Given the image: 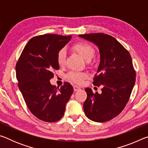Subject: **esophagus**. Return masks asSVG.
I'll list each match as a JSON object with an SVG mask.
<instances>
[{
  "mask_svg": "<svg viewBox=\"0 0 148 148\" xmlns=\"http://www.w3.org/2000/svg\"><path fill=\"white\" fill-rule=\"evenodd\" d=\"M73 88H74V91H79V90H80L79 87L76 86H74L73 87Z\"/></svg>",
  "mask_w": 148,
  "mask_h": 148,
  "instance_id": "1",
  "label": "esophagus"
}]
</instances>
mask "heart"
Segmentation results:
<instances>
[{
    "label": "heart",
    "instance_id": "heart-1",
    "mask_svg": "<svg viewBox=\"0 0 148 148\" xmlns=\"http://www.w3.org/2000/svg\"><path fill=\"white\" fill-rule=\"evenodd\" d=\"M73 49L77 51L86 61H90L95 54V49L91 45L85 42H79L75 44ZM66 57V50L62 48L59 50L57 53V61L60 66H62L65 63ZM68 79L77 84H81L83 79L87 77V74L84 72H71L67 74Z\"/></svg>",
    "mask_w": 148,
    "mask_h": 148
}]
</instances>
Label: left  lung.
<instances>
[{
  "mask_svg": "<svg viewBox=\"0 0 148 148\" xmlns=\"http://www.w3.org/2000/svg\"><path fill=\"white\" fill-rule=\"evenodd\" d=\"M79 36L98 47L100 63L92 84L102 86L101 94L93 93L90 88L85 89L87 97L84 103V112L93 121H108L124 109L134 86L136 72L131 55L110 35L92 33Z\"/></svg>",
  "mask_w": 148,
  "mask_h": 148,
  "instance_id": "8db88e82",
  "label": "left lung"
}]
</instances>
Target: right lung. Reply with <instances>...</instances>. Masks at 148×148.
<instances>
[{
  "label": "right lung",
  "instance_id": "add662e5",
  "mask_svg": "<svg viewBox=\"0 0 148 148\" xmlns=\"http://www.w3.org/2000/svg\"><path fill=\"white\" fill-rule=\"evenodd\" d=\"M72 38L47 34L28 42L17 61L18 87L31 113L46 122H56L63 116L65 106L73 92L68 82L60 88L50 83L53 70H59L57 53Z\"/></svg>",
  "mask_w": 148,
  "mask_h": 148
}]
</instances>
